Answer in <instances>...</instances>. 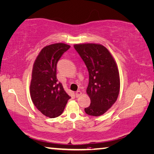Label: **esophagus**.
Here are the masks:
<instances>
[{"instance_id":"esophagus-1","label":"esophagus","mask_w":154,"mask_h":154,"mask_svg":"<svg viewBox=\"0 0 154 154\" xmlns=\"http://www.w3.org/2000/svg\"><path fill=\"white\" fill-rule=\"evenodd\" d=\"M82 94V92L80 91H77L76 92H75V97H76V98H79V97Z\"/></svg>"}]
</instances>
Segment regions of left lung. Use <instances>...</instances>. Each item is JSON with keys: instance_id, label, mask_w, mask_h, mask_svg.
Instances as JSON below:
<instances>
[{"instance_id": "8db88e82", "label": "left lung", "mask_w": 154, "mask_h": 154, "mask_svg": "<svg viewBox=\"0 0 154 154\" xmlns=\"http://www.w3.org/2000/svg\"><path fill=\"white\" fill-rule=\"evenodd\" d=\"M74 47L89 72L87 94L91 104L85 112L89 116H99L112 107L119 94L120 76L116 63L102 45L77 44Z\"/></svg>"}]
</instances>
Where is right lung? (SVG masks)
Listing matches in <instances>:
<instances>
[{"label": "right lung", "mask_w": 154, "mask_h": 154, "mask_svg": "<svg viewBox=\"0 0 154 154\" xmlns=\"http://www.w3.org/2000/svg\"><path fill=\"white\" fill-rule=\"evenodd\" d=\"M69 48L65 43L45 47L33 66L30 96L36 107L47 117L56 118L62 114L71 98L56 78L58 60Z\"/></svg>", "instance_id": "1"}]
</instances>
